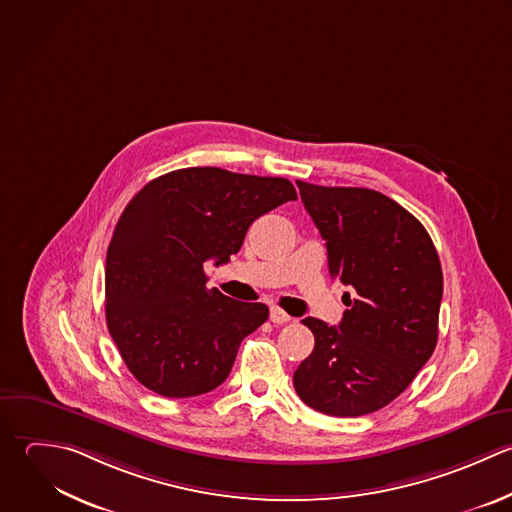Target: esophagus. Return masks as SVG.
Listing matches in <instances>:
<instances>
[{"label":"esophagus","instance_id":"esophagus-1","mask_svg":"<svg viewBox=\"0 0 512 512\" xmlns=\"http://www.w3.org/2000/svg\"><path fill=\"white\" fill-rule=\"evenodd\" d=\"M269 317H271V321H273L275 325H283V323H289V321H291V317H289L283 309H279V307H271Z\"/></svg>","mask_w":512,"mask_h":512}]
</instances>
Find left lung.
Here are the masks:
<instances>
[{"mask_svg": "<svg viewBox=\"0 0 512 512\" xmlns=\"http://www.w3.org/2000/svg\"><path fill=\"white\" fill-rule=\"evenodd\" d=\"M297 187L325 239L331 277L349 287V309L339 327L303 319L315 349L293 385L319 413L369 415L397 399L437 347L441 261L421 221L387 195L305 181Z\"/></svg>", "mask_w": 512, "mask_h": 512, "instance_id": "left-lung-1", "label": "left lung"}]
</instances>
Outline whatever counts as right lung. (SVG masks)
I'll use <instances>...</instances> for the list:
<instances>
[{
  "instance_id": "obj_1",
  "label": "right lung",
  "mask_w": 512,
  "mask_h": 512,
  "mask_svg": "<svg viewBox=\"0 0 512 512\" xmlns=\"http://www.w3.org/2000/svg\"><path fill=\"white\" fill-rule=\"evenodd\" d=\"M289 179L187 167L149 181L123 209L105 263V319L131 375L185 399L219 387L269 309L207 289L205 263L235 255L249 225L295 201Z\"/></svg>"
}]
</instances>
